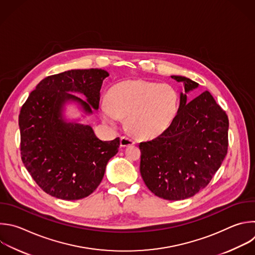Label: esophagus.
Instances as JSON below:
<instances>
[{
  "label": "esophagus",
  "mask_w": 255,
  "mask_h": 255,
  "mask_svg": "<svg viewBox=\"0 0 255 255\" xmlns=\"http://www.w3.org/2000/svg\"><path fill=\"white\" fill-rule=\"evenodd\" d=\"M135 143L134 140L128 138V137H125V136H122L120 138V144H121V147H127V146H130V145H133Z\"/></svg>",
  "instance_id": "1"
}]
</instances>
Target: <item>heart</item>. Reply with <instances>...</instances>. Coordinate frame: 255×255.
I'll use <instances>...</instances> for the list:
<instances>
[{
	"label": "heart",
	"instance_id": "obj_1",
	"mask_svg": "<svg viewBox=\"0 0 255 255\" xmlns=\"http://www.w3.org/2000/svg\"><path fill=\"white\" fill-rule=\"evenodd\" d=\"M178 109L179 96L170 85L136 79L115 84L108 92V100L100 105V114L111 124L126 117L132 134L153 139L171 126Z\"/></svg>",
	"mask_w": 255,
	"mask_h": 255
}]
</instances>
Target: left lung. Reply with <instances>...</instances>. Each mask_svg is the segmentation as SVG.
<instances>
[{
    "mask_svg": "<svg viewBox=\"0 0 255 255\" xmlns=\"http://www.w3.org/2000/svg\"><path fill=\"white\" fill-rule=\"evenodd\" d=\"M184 85L177 116L157 138L141 142L140 173L148 189L166 200L192 197L208 185L221 166L228 147V118L205 91L188 102L199 84L171 76Z\"/></svg>",
    "mask_w": 255,
    "mask_h": 255,
    "instance_id": "obj_1",
    "label": "left lung"
}]
</instances>
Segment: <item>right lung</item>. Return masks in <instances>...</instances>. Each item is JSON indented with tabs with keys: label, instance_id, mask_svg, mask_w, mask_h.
<instances>
[{
	"label": "right lung",
	"instance_id": "add662e5",
	"mask_svg": "<svg viewBox=\"0 0 255 255\" xmlns=\"http://www.w3.org/2000/svg\"><path fill=\"white\" fill-rule=\"evenodd\" d=\"M109 73L102 69L70 70L43 79L19 115L21 157L36 183L63 200L89 196L101 183L120 139L100 140L90 125L68 121L67 104L85 115L99 109L100 90ZM82 94L85 102L72 93Z\"/></svg>",
	"mask_w": 255,
	"mask_h": 255
}]
</instances>
